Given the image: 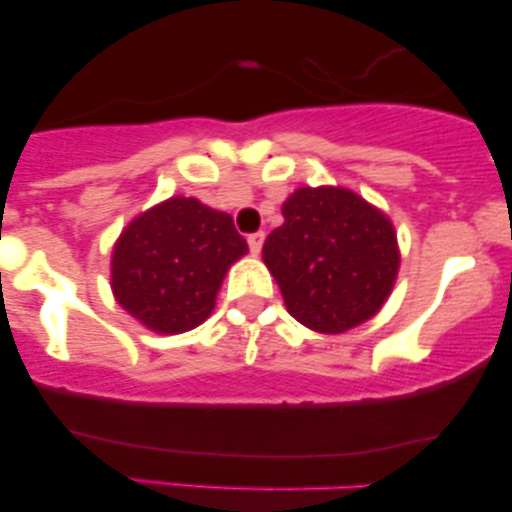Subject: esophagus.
Returning <instances> with one entry per match:
<instances>
[{
	"label": "esophagus",
	"mask_w": 512,
	"mask_h": 512,
	"mask_svg": "<svg viewBox=\"0 0 512 512\" xmlns=\"http://www.w3.org/2000/svg\"><path fill=\"white\" fill-rule=\"evenodd\" d=\"M262 243H264V233H262V231L250 233V236H248V245H250V252H252V255H260Z\"/></svg>",
	"instance_id": "34e87169"
}]
</instances>
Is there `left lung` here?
I'll return each mask as SVG.
<instances>
[{
    "instance_id": "left-lung-1",
    "label": "left lung",
    "mask_w": 512,
    "mask_h": 512,
    "mask_svg": "<svg viewBox=\"0 0 512 512\" xmlns=\"http://www.w3.org/2000/svg\"><path fill=\"white\" fill-rule=\"evenodd\" d=\"M281 214L262 260L301 325L342 334L383 308L399 269L395 228L383 211L344 187H301Z\"/></svg>"
}]
</instances>
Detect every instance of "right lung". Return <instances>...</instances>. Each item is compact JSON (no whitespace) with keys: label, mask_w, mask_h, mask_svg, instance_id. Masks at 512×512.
<instances>
[{"label":"right lung","mask_w":512,"mask_h":512,"mask_svg":"<svg viewBox=\"0 0 512 512\" xmlns=\"http://www.w3.org/2000/svg\"><path fill=\"white\" fill-rule=\"evenodd\" d=\"M245 252L231 216L195 197H170L117 238L110 284L117 303L144 327L180 334L211 315L223 276Z\"/></svg>","instance_id":"right-lung-1"}]
</instances>
